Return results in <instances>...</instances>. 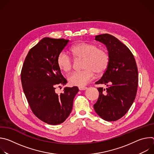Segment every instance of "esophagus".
Segmentation results:
<instances>
[{"label": "esophagus", "mask_w": 154, "mask_h": 154, "mask_svg": "<svg viewBox=\"0 0 154 154\" xmlns=\"http://www.w3.org/2000/svg\"><path fill=\"white\" fill-rule=\"evenodd\" d=\"M79 90L83 91V90H86L87 88H86V87H85V86H79Z\"/></svg>", "instance_id": "esophagus-1"}]
</instances>
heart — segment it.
<instances>
[{
    "mask_svg": "<svg viewBox=\"0 0 154 154\" xmlns=\"http://www.w3.org/2000/svg\"><path fill=\"white\" fill-rule=\"evenodd\" d=\"M69 53L76 60H83L82 71L73 73L68 78L72 86H83L94 77L95 73L102 75L106 71L109 63L108 51L94 43L79 42L72 46ZM57 64L60 71L69 73L72 68L71 58L64 53H60L57 58Z\"/></svg>",
    "mask_w": 154,
    "mask_h": 154,
    "instance_id": "1",
    "label": "heart"
}]
</instances>
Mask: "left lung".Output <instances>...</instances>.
Here are the masks:
<instances>
[{
	"label": "left lung",
	"mask_w": 154,
	"mask_h": 154,
	"mask_svg": "<svg viewBox=\"0 0 154 154\" xmlns=\"http://www.w3.org/2000/svg\"><path fill=\"white\" fill-rule=\"evenodd\" d=\"M95 39L106 46L109 63L102 78L96 82L107 88H97L99 96L94 108L103 120L115 121L126 114L135 99L137 66L132 53L115 36L105 33L96 36Z\"/></svg>",
	"instance_id": "1"
}]
</instances>
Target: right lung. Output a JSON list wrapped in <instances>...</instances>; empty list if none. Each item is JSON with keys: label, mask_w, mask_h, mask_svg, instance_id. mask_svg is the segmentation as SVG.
<instances>
[{"label": "right lung", "mask_w": 154, "mask_h": 154, "mask_svg": "<svg viewBox=\"0 0 154 154\" xmlns=\"http://www.w3.org/2000/svg\"><path fill=\"white\" fill-rule=\"evenodd\" d=\"M68 39L44 38L29 52L21 71V82L34 115L50 125L63 122L70 115L77 86L65 87L58 94L55 87L66 85L57 64V58Z\"/></svg>", "instance_id": "add662e5"}]
</instances>
